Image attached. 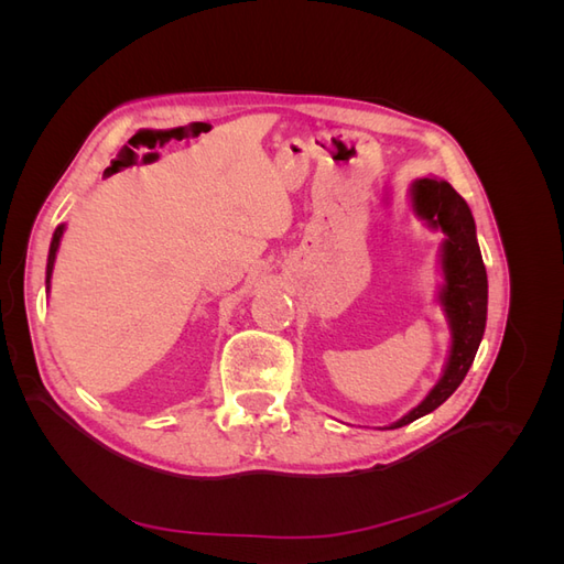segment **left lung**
Returning a JSON list of instances; mask_svg holds the SVG:
<instances>
[{
	"label": "left lung",
	"mask_w": 564,
	"mask_h": 564,
	"mask_svg": "<svg viewBox=\"0 0 564 564\" xmlns=\"http://www.w3.org/2000/svg\"><path fill=\"white\" fill-rule=\"evenodd\" d=\"M412 195L419 216L447 235L445 247H442L445 286H442L440 301L445 305L452 327V350L437 386L419 406L398 423H392L390 429H402V425L431 414L452 395L466 379L487 324V270L475 240V220L466 199L447 181L433 178L416 181Z\"/></svg>",
	"instance_id": "left-lung-1"
}]
</instances>
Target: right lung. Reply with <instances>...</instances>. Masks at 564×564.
I'll return each mask as SVG.
<instances>
[{"mask_svg":"<svg viewBox=\"0 0 564 564\" xmlns=\"http://www.w3.org/2000/svg\"><path fill=\"white\" fill-rule=\"evenodd\" d=\"M63 228L65 226H58L56 232H54V240H51V247H48V261H46V289H48V280H51V270H54V261H56V251H58V245H61V237H63Z\"/></svg>","mask_w":564,"mask_h":564,"instance_id":"right-lung-1","label":"right lung"}]
</instances>
